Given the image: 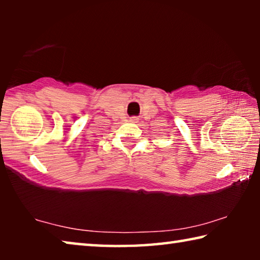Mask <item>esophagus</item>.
<instances>
[{
    "label": "esophagus",
    "instance_id": "esophagus-1",
    "mask_svg": "<svg viewBox=\"0 0 260 260\" xmlns=\"http://www.w3.org/2000/svg\"><path fill=\"white\" fill-rule=\"evenodd\" d=\"M129 121L131 122H138L139 121V118L138 117H132L131 119H129Z\"/></svg>",
    "mask_w": 260,
    "mask_h": 260
}]
</instances>
